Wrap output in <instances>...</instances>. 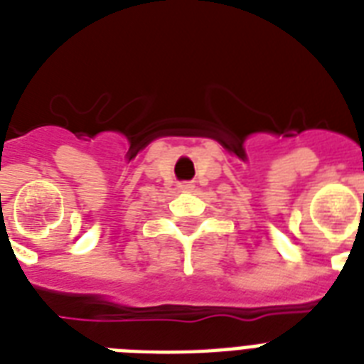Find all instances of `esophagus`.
Listing matches in <instances>:
<instances>
[{
    "label": "esophagus",
    "instance_id": "34e87169",
    "mask_svg": "<svg viewBox=\"0 0 364 364\" xmlns=\"http://www.w3.org/2000/svg\"><path fill=\"white\" fill-rule=\"evenodd\" d=\"M179 191H181V193H191V191H193V185H191V183H181V185H179Z\"/></svg>",
    "mask_w": 364,
    "mask_h": 364
}]
</instances>
